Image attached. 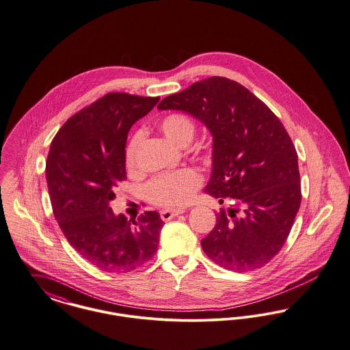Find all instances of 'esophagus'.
I'll return each instance as SVG.
<instances>
[{
	"label": "esophagus",
	"mask_w": 350,
	"mask_h": 350,
	"mask_svg": "<svg viewBox=\"0 0 350 350\" xmlns=\"http://www.w3.org/2000/svg\"><path fill=\"white\" fill-rule=\"evenodd\" d=\"M183 213H184V210H163L160 213V215H161L163 221H170L172 218H174V217H177V215H180Z\"/></svg>",
	"instance_id": "esophagus-1"
}]
</instances>
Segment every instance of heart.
<instances>
[{
	"label": "heart",
	"instance_id": "heart-1",
	"mask_svg": "<svg viewBox=\"0 0 350 350\" xmlns=\"http://www.w3.org/2000/svg\"><path fill=\"white\" fill-rule=\"evenodd\" d=\"M160 126L165 136L178 145L187 144L196 131L194 123L183 113H170L161 120ZM142 132H136L128 142L124 152V160L132 167L136 160L137 146ZM202 184L201 174L193 167H183L154 177L146 185V196L154 205L166 208H178L190 202L196 190Z\"/></svg>",
	"mask_w": 350,
	"mask_h": 350
}]
</instances>
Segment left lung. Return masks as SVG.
<instances>
[{
  "label": "left lung",
  "instance_id": "1",
  "mask_svg": "<svg viewBox=\"0 0 350 350\" xmlns=\"http://www.w3.org/2000/svg\"><path fill=\"white\" fill-rule=\"evenodd\" d=\"M159 109L193 115L213 135V170L205 191L221 204L201 241L206 255L234 272L263 267L279 254L301 202L297 153L284 125L245 85L224 77L193 83Z\"/></svg>",
  "mask_w": 350,
  "mask_h": 350
}]
</instances>
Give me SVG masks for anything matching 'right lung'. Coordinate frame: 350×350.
Segmentation results:
<instances>
[{"instance_id":"obj_1","label":"right lung","mask_w":350,"mask_h":350,"mask_svg":"<svg viewBox=\"0 0 350 350\" xmlns=\"http://www.w3.org/2000/svg\"><path fill=\"white\" fill-rule=\"evenodd\" d=\"M159 100L109 92L72 115L50 145L46 180L54 217L75 251L107 272L133 271L157 252L160 214L145 211L126 221L109 201L126 180L128 131Z\"/></svg>"}]
</instances>
